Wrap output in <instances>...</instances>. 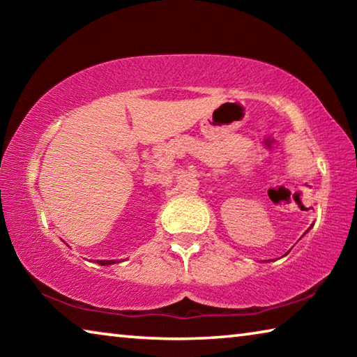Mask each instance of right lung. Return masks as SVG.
<instances>
[{
  "mask_svg": "<svg viewBox=\"0 0 357 357\" xmlns=\"http://www.w3.org/2000/svg\"><path fill=\"white\" fill-rule=\"evenodd\" d=\"M98 263H99L100 266H108V264L118 263V259H98Z\"/></svg>",
  "mask_w": 357,
  "mask_h": 357,
  "instance_id": "add662e5",
  "label": "right lung"
}]
</instances>
